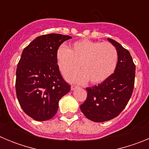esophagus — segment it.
Listing matches in <instances>:
<instances>
[{
    "instance_id": "obj_1",
    "label": "esophagus",
    "mask_w": 149,
    "mask_h": 149,
    "mask_svg": "<svg viewBox=\"0 0 149 149\" xmlns=\"http://www.w3.org/2000/svg\"><path fill=\"white\" fill-rule=\"evenodd\" d=\"M77 87H78V86H76V85H72V86H71V89H72V90H74V89H77Z\"/></svg>"
}]
</instances>
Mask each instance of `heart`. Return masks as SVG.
I'll list each match as a JSON object with an SVG mask.
<instances>
[{
	"label": "heart",
	"mask_w": 149,
	"mask_h": 149,
	"mask_svg": "<svg viewBox=\"0 0 149 149\" xmlns=\"http://www.w3.org/2000/svg\"><path fill=\"white\" fill-rule=\"evenodd\" d=\"M56 60L59 70L65 77L74 73L80 64L82 71L72 76V81L84 84L89 80L92 84H100L115 72L118 52L109 42L82 39L72 43L69 48L60 46L56 50Z\"/></svg>",
	"instance_id": "obj_1"
}]
</instances>
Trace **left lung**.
Masks as SVG:
<instances>
[{
	"mask_svg": "<svg viewBox=\"0 0 149 149\" xmlns=\"http://www.w3.org/2000/svg\"><path fill=\"white\" fill-rule=\"evenodd\" d=\"M107 39L118 52L115 72L101 84L86 88L87 98L80 106L84 116L95 122L118 116L128 103L134 86L136 66L130 52L116 41Z\"/></svg>",
	"mask_w": 149,
	"mask_h": 149,
	"instance_id": "8db88e82",
	"label": "left lung"
}]
</instances>
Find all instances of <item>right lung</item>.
Masks as SVG:
<instances>
[{
    "label": "right lung",
    "instance_id": "add662e5",
    "mask_svg": "<svg viewBox=\"0 0 149 149\" xmlns=\"http://www.w3.org/2000/svg\"><path fill=\"white\" fill-rule=\"evenodd\" d=\"M70 39L58 33L40 36L22 51L16 69L15 91L22 110L35 120L51 119L57 112L60 98L70 91L56 60L57 48Z\"/></svg>",
    "mask_w": 149,
    "mask_h": 149
}]
</instances>
